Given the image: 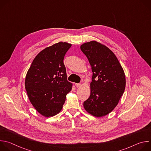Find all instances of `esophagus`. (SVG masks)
<instances>
[{
    "instance_id": "esophagus-1",
    "label": "esophagus",
    "mask_w": 151,
    "mask_h": 151,
    "mask_svg": "<svg viewBox=\"0 0 151 151\" xmlns=\"http://www.w3.org/2000/svg\"><path fill=\"white\" fill-rule=\"evenodd\" d=\"M75 86L77 88H79L81 86V83H75Z\"/></svg>"
}]
</instances>
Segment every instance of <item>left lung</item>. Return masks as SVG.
Instances as JSON below:
<instances>
[{"label":"left lung","instance_id":"obj_1","mask_svg":"<svg viewBox=\"0 0 151 151\" xmlns=\"http://www.w3.org/2000/svg\"><path fill=\"white\" fill-rule=\"evenodd\" d=\"M93 72L90 96L83 102L90 114L101 117L111 112L125 88L124 70L114 53L106 46L93 40L81 45Z\"/></svg>","mask_w":151,"mask_h":151}]
</instances>
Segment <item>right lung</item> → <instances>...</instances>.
Returning <instances> with one entry per match:
<instances>
[{"label":"right lung","instance_id":"add662e5","mask_svg":"<svg viewBox=\"0 0 151 151\" xmlns=\"http://www.w3.org/2000/svg\"><path fill=\"white\" fill-rule=\"evenodd\" d=\"M72 44L59 42L41 51L34 58L25 79L28 97L35 109L45 117L63 108L72 83L67 80L63 60Z\"/></svg>","mask_w":151,"mask_h":151}]
</instances>
